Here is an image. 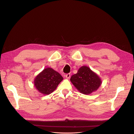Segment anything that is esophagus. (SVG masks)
I'll list each match as a JSON object with an SVG mask.
<instances>
[{
	"label": "esophagus",
	"instance_id": "obj_1",
	"mask_svg": "<svg viewBox=\"0 0 134 134\" xmlns=\"http://www.w3.org/2000/svg\"><path fill=\"white\" fill-rule=\"evenodd\" d=\"M70 76H71V74H70V73H68V74H66V78L67 79H69Z\"/></svg>",
	"mask_w": 134,
	"mask_h": 134
}]
</instances>
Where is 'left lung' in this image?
Segmentation results:
<instances>
[{
  "label": "left lung",
  "instance_id": "1",
  "mask_svg": "<svg viewBox=\"0 0 134 134\" xmlns=\"http://www.w3.org/2000/svg\"><path fill=\"white\" fill-rule=\"evenodd\" d=\"M70 80L79 92L85 94L96 91L102 83L99 76L86 66L80 68L77 73L73 75Z\"/></svg>",
  "mask_w": 134,
  "mask_h": 134
}]
</instances>
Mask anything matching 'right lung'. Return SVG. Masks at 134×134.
I'll return each mask as SVG.
<instances>
[{
    "label": "right lung",
    "instance_id": "1",
    "mask_svg": "<svg viewBox=\"0 0 134 134\" xmlns=\"http://www.w3.org/2000/svg\"><path fill=\"white\" fill-rule=\"evenodd\" d=\"M63 77L51 68L44 69L35 79V86L44 94L52 93L63 80Z\"/></svg>",
    "mask_w": 134,
    "mask_h": 134
}]
</instances>
